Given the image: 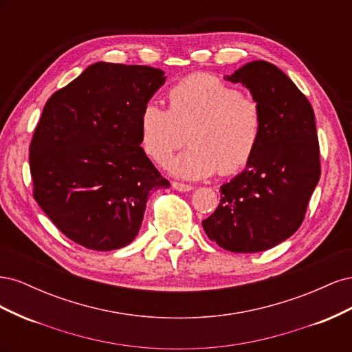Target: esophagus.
I'll list each match as a JSON object with an SVG mask.
<instances>
[{"label":"esophagus","mask_w":352,"mask_h":352,"mask_svg":"<svg viewBox=\"0 0 352 352\" xmlns=\"http://www.w3.org/2000/svg\"><path fill=\"white\" fill-rule=\"evenodd\" d=\"M172 186L179 190V192H189V190H192L194 186L192 185H186V184H180V182H173Z\"/></svg>","instance_id":"obj_1"}]
</instances>
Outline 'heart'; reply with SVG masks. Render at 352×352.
<instances>
[{"instance_id":"1","label":"heart","mask_w":352,"mask_h":352,"mask_svg":"<svg viewBox=\"0 0 352 352\" xmlns=\"http://www.w3.org/2000/svg\"><path fill=\"white\" fill-rule=\"evenodd\" d=\"M167 100L168 110L148 102L141 111V144L153 162L166 164L188 135L190 146L167 164L177 177L202 179L217 170L232 175L250 163L264 127L257 98L197 73L173 85Z\"/></svg>"}]
</instances>
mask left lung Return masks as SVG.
Segmentation results:
<instances>
[{
  "mask_svg": "<svg viewBox=\"0 0 352 352\" xmlns=\"http://www.w3.org/2000/svg\"><path fill=\"white\" fill-rule=\"evenodd\" d=\"M225 79L242 83L260 101L264 127L250 163L220 186V204L202 228L230 252H260L301 226L320 179L314 111L296 85L269 61L247 63Z\"/></svg>",
  "mask_w": 352,
  "mask_h": 352,
  "instance_id": "left-lung-1",
  "label": "left lung"
}]
</instances>
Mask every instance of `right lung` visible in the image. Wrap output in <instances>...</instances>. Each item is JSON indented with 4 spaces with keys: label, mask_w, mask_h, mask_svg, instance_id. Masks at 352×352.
<instances>
[{
    "label": "right lung",
    "mask_w": 352,
    "mask_h": 352,
    "mask_svg": "<svg viewBox=\"0 0 352 352\" xmlns=\"http://www.w3.org/2000/svg\"><path fill=\"white\" fill-rule=\"evenodd\" d=\"M164 82L160 69L98 61L42 110L29 146L34 198L85 248L129 245L148 195L170 186L142 150L140 131L144 105Z\"/></svg>",
    "instance_id": "right-lung-1"
}]
</instances>
